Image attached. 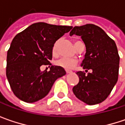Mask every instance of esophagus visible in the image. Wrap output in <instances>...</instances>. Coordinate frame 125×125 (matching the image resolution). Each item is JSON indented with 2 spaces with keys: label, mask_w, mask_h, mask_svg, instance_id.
Returning a JSON list of instances; mask_svg holds the SVG:
<instances>
[{
  "label": "esophagus",
  "mask_w": 125,
  "mask_h": 125,
  "mask_svg": "<svg viewBox=\"0 0 125 125\" xmlns=\"http://www.w3.org/2000/svg\"><path fill=\"white\" fill-rule=\"evenodd\" d=\"M66 74H70V73H72V71H69V70H66Z\"/></svg>",
  "instance_id": "obj_1"
}]
</instances>
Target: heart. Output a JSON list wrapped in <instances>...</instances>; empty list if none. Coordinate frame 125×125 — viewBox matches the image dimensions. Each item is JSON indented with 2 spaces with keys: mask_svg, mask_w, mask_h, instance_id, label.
Segmentation results:
<instances>
[{
  "mask_svg": "<svg viewBox=\"0 0 125 125\" xmlns=\"http://www.w3.org/2000/svg\"><path fill=\"white\" fill-rule=\"evenodd\" d=\"M58 46H59V41H56L53 46V53L56 54L58 51ZM56 65L58 66H60L64 69L70 70L75 67V66L77 63V61L74 59H69V58H62L57 61H56Z\"/></svg>",
  "mask_w": 125,
  "mask_h": 125,
  "instance_id": "1",
  "label": "heart"
}]
</instances>
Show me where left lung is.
<instances>
[{"mask_svg": "<svg viewBox=\"0 0 125 125\" xmlns=\"http://www.w3.org/2000/svg\"><path fill=\"white\" fill-rule=\"evenodd\" d=\"M80 36L86 53L81 66L87 72L76 74L80 78L72 90L75 96L88 105L103 102L109 95L118 80L119 56L115 42L99 27L87 24L74 27L69 33Z\"/></svg>", "mask_w": 125, "mask_h": 125, "instance_id": "8db88e82", "label": "left lung"}]
</instances>
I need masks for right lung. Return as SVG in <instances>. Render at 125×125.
Instances as JSON below:
<instances>
[{"instance_id":"right-lung-1","label":"right lung","mask_w":125,"mask_h":125,"mask_svg":"<svg viewBox=\"0 0 125 125\" xmlns=\"http://www.w3.org/2000/svg\"><path fill=\"white\" fill-rule=\"evenodd\" d=\"M72 27L35 23L13 39L7 52L6 77L13 94L27 103L43 98L54 82L66 74L58 66L40 71L42 65H51L53 46Z\"/></svg>"}]
</instances>
